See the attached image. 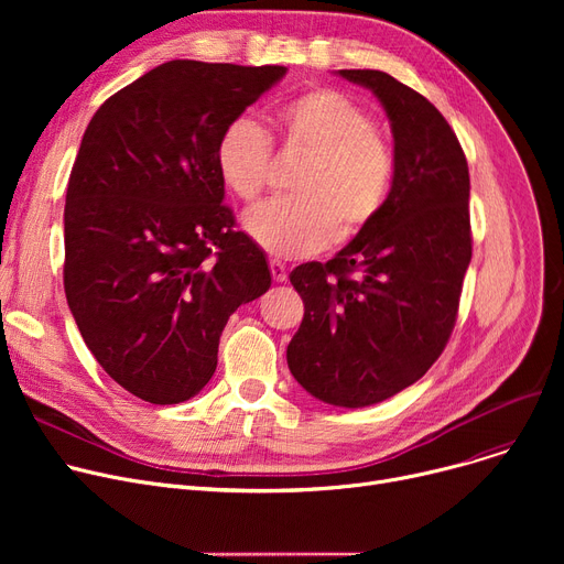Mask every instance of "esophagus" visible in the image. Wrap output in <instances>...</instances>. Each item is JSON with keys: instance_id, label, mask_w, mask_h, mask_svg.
Listing matches in <instances>:
<instances>
[{"instance_id": "esophagus-1", "label": "esophagus", "mask_w": 564, "mask_h": 564, "mask_svg": "<svg viewBox=\"0 0 564 564\" xmlns=\"http://www.w3.org/2000/svg\"><path fill=\"white\" fill-rule=\"evenodd\" d=\"M270 272H272V279L276 283H283L288 279V270H285V264L281 260H270Z\"/></svg>"}]
</instances>
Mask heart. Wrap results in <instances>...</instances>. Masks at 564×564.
Masks as SVG:
<instances>
[{
  "label": "heart",
  "mask_w": 564,
  "mask_h": 564,
  "mask_svg": "<svg viewBox=\"0 0 564 564\" xmlns=\"http://www.w3.org/2000/svg\"><path fill=\"white\" fill-rule=\"evenodd\" d=\"M290 151L306 158L292 181L297 198L256 207L245 217L251 240L270 256L302 258L368 230L393 194L398 158L375 118L351 96L317 86L276 113ZM215 166L242 203L260 200L272 171V141L251 118H235L217 139Z\"/></svg>",
  "instance_id": "obj_1"
}]
</instances>
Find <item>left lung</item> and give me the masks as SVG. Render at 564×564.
Returning <instances> with one entry per match:
<instances>
[{"label": "left lung", "instance_id": "obj_1", "mask_svg": "<svg viewBox=\"0 0 564 564\" xmlns=\"http://www.w3.org/2000/svg\"><path fill=\"white\" fill-rule=\"evenodd\" d=\"M338 75L387 111L398 173L368 230L329 262L290 272L304 319L288 368L313 398L359 409L419 381L453 334L470 262V181L453 128L427 98L381 70Z\"/></svg>", "mask_w": 564, "mask_h": 564}]
</instances>
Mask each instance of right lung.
<instances>
[{"mask_svg":"<svg viewBox=\"0 0 564 564\" xmlns=\"http://www.w3.org/2000/svg\"><path fill=\"white\" fill-rule=\"evenodd\" d=\"M288 73L175 58L113 94L88 123L64 210V288L105 372L151 404L194 398L228 317L270 290L264 253L235 228L215 148Z\"/></svg>","mask_w":564,"mask_h":564,"instance_id":"right-lung-1","label":"right lung"}]
</instances>
